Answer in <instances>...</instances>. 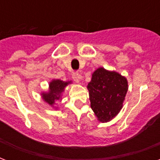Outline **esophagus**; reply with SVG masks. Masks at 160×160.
Wrapping results in <instances>:
<instances>
[{
	"mask_svg": "<svg viewBox=\"0 0 160 160\" xmlns=\"http://www.w3.org/2000/svg\"><path fill=\"white\" fill-rule=\"evenodd\" d=\"M72 78L75 82L80 83V80L81 79V75H80V74H78V73H73Z\"/></svg>",
	"mask_w": 160,
	"mask_h": 160,
	"instance_id": "obj_1",
	"label": "esophagus"
}]
</instances>
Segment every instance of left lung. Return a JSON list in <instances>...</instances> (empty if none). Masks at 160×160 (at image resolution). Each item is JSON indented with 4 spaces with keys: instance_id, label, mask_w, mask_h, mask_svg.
<instances>
[{
    "instance_id": "left-lung-1",
    "label": "left lung",
    "mask_w": 160,
    "mask_h": 160,
    "mask_svg": "<svg viewBox=\"0 0 160 160\" xmlns=\"http://www.w3.org/2000/svg\"><path fill=\"white\" fill-rule=\"evenodd\" d=\"M87 89L91 109L99 121L106 123L122 109L128 91V81L119 73L100 67L92 74Z\"/></svg>"
}]
</instances>
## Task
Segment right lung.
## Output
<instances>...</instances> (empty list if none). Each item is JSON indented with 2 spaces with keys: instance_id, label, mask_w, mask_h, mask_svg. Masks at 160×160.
Instances as JSON below:
<instances>
[{
  "instance_id": "add662e5",
  "label": "right lung",
  "mask_w": 160,
  "mask_h": 160,
  "mask_svg": "<svg viewBox=\"0 0 160 160\" xmlns=\"http://www.w3.org/2000/svg\"><path fill=\"white\" fill-rule=\"evenodd\" d=\"M71 81H63L60 80H52L49 84L48 92L41 94L42 99L51 106H53L56 100H61V94L65 90V88Z\"/></svg>"
}]
</instances>
